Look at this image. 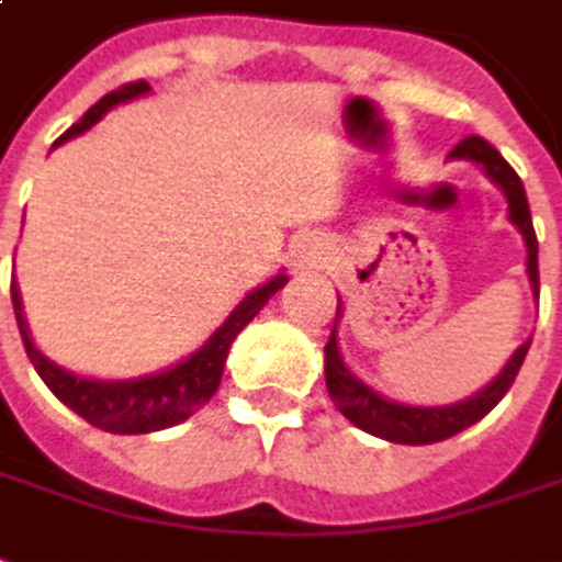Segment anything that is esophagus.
<instances>
[{"label": "esophagus", "instance_id": "obj_1", "mask_svg": "<svg viewBox=\"0 0 562 562\" xmlns=\"http://www.w3.org/2000/svg\"><path fill=\"white\" fill-rule=\"evenodd\" d=\"M307 255H311V251H307ZM301 258H304V255H301Z\"/></svg>", "mask_w": 562, "mask_h": 562}]
</instances>
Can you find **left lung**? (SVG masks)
Wrapping results in <instances>:
<instances>
[{"instance_id": "left-lung-1", "label": "left lung", "mask_w": 562, "mask_h": 562, "mask_svg": "<svg viewBox=\"0 0 562 562\" xmlns=\"http://www.w3.org/2000/svg\"><path fill=\"white\" fill-rule=\"evenodd\" d=\"M449 156L483 166V171L490 175L492 181L505 190L507 217L522 233L526 273H529L532 295L538 297V239L536 231H532V215H529V202H526L520 175L507 166L505 156L495 150L490 140L476 135L458 140L456 150ZM338 319H341V301H338V313H335V329H331L329 345H326V387H329L331 403L341 409L347 422H353L366 434L391 442H406V446H427V442L449 440V437L461 434L464 427L476 425L510 391V384H514V378H517L522 360H526V350L532 345V341H522L514 350V357L507 360L505 369L495 375V381H490L483 391H476L461 403H452V406H403V403H393V400L381 396L372 387H366L360 378L347 369L345 360H341V350H338Z\"/></svg>"}]
</instances>
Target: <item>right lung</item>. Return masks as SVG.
I'll return each instance as SVG.
<instances>
[{
	"mask_svg": "<svg viewBox=\"0 0 562 562\" xmlns=\"http://www.w3.org/2000/svg\"><path fill=\"white\" fill-rule=\"evenodd\" d=\"M147 91H150V86L140 79V82H128V86L104 94L82 120L57 137L55 147L64 144V140H70V137L82 135V132H89L91 125L101 120L110 106L135 101V98L147 94ZM285 282H289V277L277 273L273 280H267L265 285H258L255 292H249L236 304V311L224 319V326L196 353H190L184 362H178L171 369H162L156 375L125 378V381H98V378L72 375L67 369L55 366L48 357H42L40 347L33 345L30 329H26L21 289H18L14 280H11V304H14V316H18L21 338H24L26 357L36 366L42 381L48 384V391L55 393L64 406H70L89 425L110 430V434H150V430H166V427L181 425V422H187L193 412H200L215 396L233 338L249 326L251 319L258 316V311L280 292Z\"/></svg>",
	"mask_w": 562,
	"mask_h": 562,
	"instance_id": "obj_1",
	"label": "right lung"
}]
</instances>
